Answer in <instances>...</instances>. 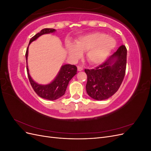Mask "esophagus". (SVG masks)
<instances>
[{
  "instance_id": "1",
  "label": "esophagus",
  "mask_w": 151,
  "mask_h": 151,
  "mask_svg": "<svg viewBox=\"0 0 151 151\" xmlns=\"http://www.w3.org/2000/svg\"><path fill=\"white\" fill-rule=\"evenodd\" d=\"M77 70H78V71H79V72L83 70V67H81V66H77Z\"/></svg>"
}]
</instances>
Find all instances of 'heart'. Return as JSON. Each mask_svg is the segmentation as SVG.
<instances>
[{
	"mask_svg": "<svg viewBox=\"0 0 151 151\" xmlns=\"http://www.w3.org/2000/svg\"><path fill=\"white\" fill-rule=\"evenodd\" d=\"M116 41L111 36L101 32H93L82 35L76 40L75 44L68 42L66 48L70 57L77 60L87 52L86 58L89 63L98 65L106 61L116 47Z\"/></svg>",
	"mask_w": 151,
	"mask_h": 151,
	"instance_id": "obj_1",
	"label": "heart"
}]
</instances>
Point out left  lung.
<instances>
[{"label": "left lung", "instance_id": "obj_1", "mask_svg": "<svg viewBox=\"0 0 151 151\" xmlns=\"http://www.w3.org/2000/svg\"><path fill=\"white\" fill-rule=\"evenodd\" d=\"M127 48L122 45L108 60L94 69H85L88 76L86 92L96 100L110 98L119 89L124 79Z\"/></svg>", "mask_w": 151, "mask_h": 151}]
</instances>
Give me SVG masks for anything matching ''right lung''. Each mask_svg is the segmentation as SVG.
I'll return each instance as SVG.
<instances>
[{"mask_svg": "<svg viewBox=\"0 0 151 151\" xmlns=\"http://www.w3.org/2000/svg\"><path fill=\"white\" fill-rule=\"evenodd\" d=\"M56 31V29L53 28H45L41 30L40 33L35 35L33 37H32L29 41V45L31 42H34L36 39L38 38L45 34L53 33ZM26 50V60L27 63V73H28V79L29 80L30 84L32 88L41 98L48 99V100H55L59 98L62 97L64 95L67 86L69 81L72 78L77 74V67L74 65L65 64L63 65L60 70H59L58 74L51 83L47 84H40L36 83L33 79L31 78L29 74V69L28 67V48Z\"/></svg>", "mask_w": 151, "mask_h": 151, "instance_id": "add662e5", "label": "right lung"}]
</instances>
